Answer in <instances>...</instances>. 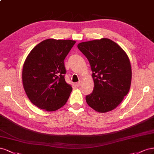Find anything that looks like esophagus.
Returning <instances> with one entry per match:
<instances>
[{"label": "esophagus", "mask_w": 154, "mask_h": 154, "mask_svg": "<svg viewBox=\"0 0 154 154\" xmlns=\"http://www.w3.org/2000/svg\"><path fill=\"white\" fill-rule=\"evenodd\" d=\"M81 84H82V81H79V82H77L75 83V86H77V87H79V86H80L81 85Z\"/></svg>", "instance_id": "obj_1"}]
</instances>
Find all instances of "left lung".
<instances>
[{
    "label": "left lung",
    "mask_w": 154,
    "mask_h": 154,
    "mask_svg": "<svg viewBox=\"0 0 154 154\" xmlns=\"http://www.w3.org/2000/svg\"><path fill=\"white\" fill-rule=\"evenodd\" d=\"M77 47L88 60L93 72L94 90L86 96L87 104L100 113L113 110L130 88L128 56L119 45L106 38L81 42Z\"/></svg>",
    "instance_id": "left-lung-1"
}]
</instances>
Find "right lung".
I'll list each match as a JSON object with an SVG mask.
<instances>
[{
  "label": "right lung",
  "mask_w": 154,
  "mask_h": 154,
  "mask_svg": "<svg viewBox=\"0 0 154 154\" xmlns=\"http://www.w3.org/2000/svg\"><path fill=\"white\" fill-rule=\"evenodd\" d=\"M75 42L48 38L29 52L23 65L22 79L26 94L35 106L53 112L66 103L72 87L64 79V60Z\"/></svg>",
  "instance_id": "1"
}]
</instances>
